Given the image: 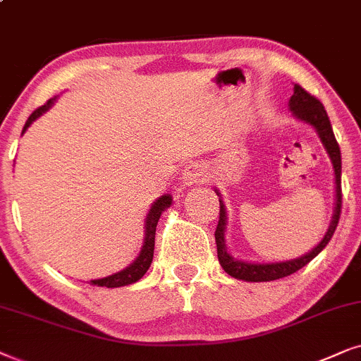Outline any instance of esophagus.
<instances>
[{"label":"esophagus","instance_id":"34e87169","mask_svg":"<svg viewBox=\"0 0 361 361\" xmlns=\"http://www.w3.org/2000/svg\"><path fill=\"white\" fill-rule=\"evenodd\" d=\"M208 178V168H206L203 163H191L188 165V168L183 171V181L186 185H195L200 183Z\"/></svg>","mask_w":361,"mask_h":361}]
</instances>
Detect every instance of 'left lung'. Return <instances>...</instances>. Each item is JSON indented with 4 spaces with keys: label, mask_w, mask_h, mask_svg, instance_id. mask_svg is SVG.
<instances>
[{
    "label": "left lung",
    "mask_w": 361,
    "mask_h": 361,
    "mask_svg": "<svg viewBox=\"0 0 361 361\" xmlns=\"http://www.w3.org/2000/svg\"><path fill=\"white\" fill-rule=\"evenodd\" d=\"M289 107L292 114L302 122L312 125L315 128V132L319 133L322 143H324L326 153H329L331 165H334L335 173V211L331 223L329 226V231L325 233V236L322 241L317 244V247L312 249L310 252H307L305 256L292 259V261L286 262H271V264H251V262H243L236 261L234 257H231L228 251H226L224 244V231H226V208L223 201L219 200V221L216 226V247H218V259L221 267L229 274L231 277L241 279V281L247 282H269L276 281V279H282L290 276L307 266L317 254L324 251V247L330 243L331 236H334L335 229L338 226L340 213H342V155H340V147L337 140H335L334 130H331V125L329 120V115L325 112V107L322 102L314 95L307 92L305 89H302L299 84L294 85V95L289 100ZM218 193V191H216ZM219 196V193H218Z\"/></svg>",
    "instance_id": "1"
}]
</instances>
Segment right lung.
<instances>
[{
    "label": "right lung",
    "instance_id": "add662e5",
    "mask_svg": "<svg viewBox=\"0 0 361 361\" xmlns=\"http://www.w3.org/2000/svg\"><path fill=\"white\" fill-rule=\"evenodd\" d=\"M54 100H56V97L49 99L44 105H41L39 109H36L35 112L30 115V118H27L26 123H24L23 133L27 130V127H30V125L35 122L37 117H41L42 114L47 112V110L52 107ZM170 204H171L170 195H163L161 198H158L155 203L152 204V208H150V211H148L147 219H145V239H143L142 251H140V254H138V257L135 259V261H133L127 269H123V271L112 274V276L104 277V279H95V281H90V284L99 286V287H110V289H112V287H123V286L133 284V282L140 281V279L145 276V272L148 271V267H150V264L153 261V249H155V231H157L158 219H160L161 213Z\"/></svg>",
    "mask_w": 361,
    "mask_h": 361
}]
</instances>
